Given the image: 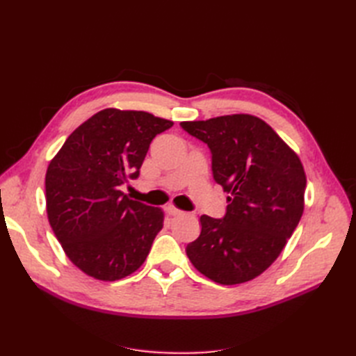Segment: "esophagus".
<instances>
[{
	"label": "esophagus",
	"mask_w": 356,
	"mask_h": 356,
	"mask_svg": "<svg viewBox=\"0 0 356 356\" xmlns=\"http://www.w3.org/2000/svg\"><path fill=\"white\" fill-rule=\"evenodd\" d=\"M165 212L168 215H181L182 211L178 209L177 207H174V204H168V207H165Z\"/></svg>",
	"instance_id": "esophagus-1"
}]
</instances>
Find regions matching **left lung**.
Returning a JSON list of instances; mask_svg holds the SVG:
<instances>
[{"instance_id":"obj_1","label":"left lung","mask_w":356,"mask_h":356,"mask_svg":"<svg viewBox=\"0 0 356 356\" xmlns=\"http://www.w3.org/2000/svg\"><path fill=\"white\" fill-rule=\"evenodd\" d=\"M181 127L212 153V174L227 197L222 220L202 215L187 245L191 264L221 285L261 275L279 257L305 211L306 174L298 156L261 118L232 114Z\"/></svg>"}]
</instances>
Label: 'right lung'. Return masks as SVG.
<instances>
[{"mask_svg": "<svg viewBox=\"0 0 356 356\" xmlns=\"http://www.w3.org/2000/svg\"><path fill=\"white\" fill-rule=\"evenodd\" d=\"M145 111L105 108L67 138L46 174L47 218L83 273L118 281L143 266L165 213L120 190L139 169L156 135L172 127Z\"/></svg>", "mask_w": 356, "mask_h": 356, "instance_id": "1", "label": "right lung"}]
</instances>
